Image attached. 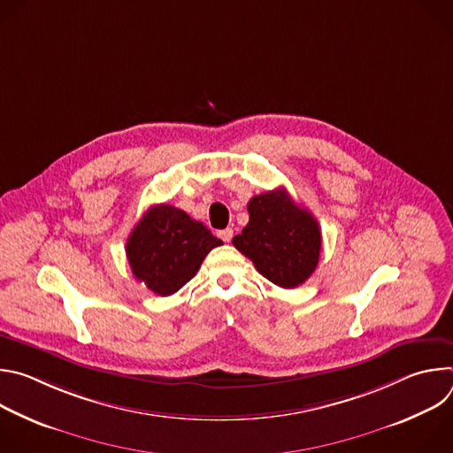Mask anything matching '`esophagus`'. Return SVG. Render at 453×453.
Here are the masks:
<instances>
[{
	"label": "esophagus",
	"instance_id": "obj_1",
	"mask_svg": "<svg viewBox=\"0 0 453 453\" xmlns=\"http://www.w3.org/2000/svg\"><path fill=\"white\" fill-rule=\"evenodd\" d=\"M219 236H220L224 242H231V238H233V229H231V227L222 229V231H219Z\"/></svg>",
	"mask_w": 453,
	"mask_h": 453
}]
</instances>
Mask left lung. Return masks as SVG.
Segmentation results:
<instances>
[{"mask_svg":"<svg viewBox=\"0 0 453 453\" xmlns=\"http://www.w3.org/2000/svg\"><path fill=\"white\" fill-rule=\"evenodd\" d=\"M247 211L249 224L233 238V245L274 285H303L320 254V229L313 215L297 206L283 188L252 197Z\"/></svg>","mask_w":453,"mask_h":453,"instance_id":"1","label":"left lung"}]
</instances>
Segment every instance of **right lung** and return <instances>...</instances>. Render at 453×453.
<instances>
[{
  "label": "right lung",
  "mask_w": 453,
  "mask_h": 453,
  "mask_svg": "<svg viewBox=\"0 0 453 453\" xmlns=\"http://www.w3.org/2000/svg\"><path fill=\"white\" fill-rule=\"evenodd\" d=\"M222 240L186 211L152 206L127 240V260L136 280L157 296H172L201 269V264Z\"/></svg>",
  "instance_id": "add662e5"
}]
</instances>
